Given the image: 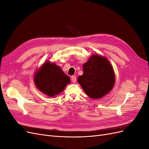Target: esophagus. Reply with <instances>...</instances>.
<instances>
[{"label": "esophagus", "mask_w": 149, "mask_h": 149, "mask_svg": "<svg viewBox=\"0 0 149 149\" xmlns=\"http://www.w3.org/2000/svg\"><path fill=\"white\" fill-rule=\"evenodd\" d=\"M71 80L73 83H75L76 81V77L75 76H71Z\"/></svg>", "instance_id": "34e87169"}]
</instances>
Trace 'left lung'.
<instances>
[{"label": "left lung", "instance_id": "obj_1", "mask_svg": "<svg viewBox=\"0 0 149 149\" xmlns=\"http://www.w3.org/2000/svg\"><path fill=\"white\" fill-rule=\"evenodd\" d=\"M83 74L78 82L87 95L93 99L101 98L114 87L115 73L106 57L93 55L83 66Z\"/></svg>", "mask_w": 149, "mask_h": 149}]
</instances>
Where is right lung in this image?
<instances>
[{
  "label": "right lung",
  "mask_w": 149,
  "mask_h": 149,
  "mask_svg": "<svg viewBox=\"0 0 149 149\" xmlns=\"http://www.w3.org/2000/svg\"><path fill=\"white\" fill-rule=\"evenodd\" d=\"M34 82L42 93L48 96L55 97L70 83V78L60 66L47 61L35 72Z\"/></svg>",
  "instance_id": "obj_1"
}]
</instances>
